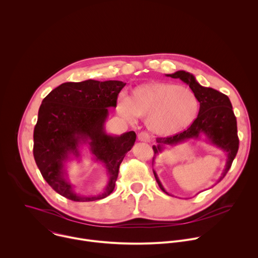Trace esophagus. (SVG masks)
Listing matches in <instances>:
<instances>
[{
  "label": "esophagus",
  "instance_id": "34e87169",
  "mask_svg": "<svg viewBox=\"0 0 258 258\" xmlns=\"http://www.w3.org/2000/svg\"><path fill=\"white\" fill-rule=\"evenodd\" d=\"M138 140L140 142H145V143H150L151 142V139H150V136L147 134V133H140L138 135Z\"/></svg>",
  "mask_w": 258,
  "mask_h": 258
}]
</instances>
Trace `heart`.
Here are the masks:
<instances>
[{
    "label": "heart",
    "instance_id": "obj_1",
    "mask_svg": "<svg viewBox=\"0 0 258 258\" xmlns=\"http://www.w3.org/2000/svg\"><path fill=\"white\" fill-rule=\"evenodd\" d=\"M198 107L193 92L162 82L139 86L132 97L121 93L117 100L121 116L130 121L145 117L148 128L160 136L172 135L189 126L197 115Z\"/></svg>",
    "mask_w": 258,
    "mask_h": 258
}]
</instances>
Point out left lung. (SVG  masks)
I'll list each match as a JSON object with an SVG mask.
<instances>
[{
    "label": "left lung",
    "instance_id": "1",
    "mask_svg": "<svg viewBox=\"0 0 258 258\" xmlns=\"http://www.w3.org/2000/svg\"><path fill=\"white\" fill-rule=\"evenodd\" d=\"M165 76L172 79H179L181 82L187 84L200 103V108L197 118L186 131L172 137L156 139L157 145L153 146L154 157L152 160V165L155 164L158 154L162 153L168 146L173 147L192 139L201 140L203 137L205 142L217 147L227 155L225 169L222 172V175L219 176L217 180L218 182L225 177L229 171L239 149L237 120L231 101L225 94L212 88L201 86L192 73L185 70H178L171 73V75ZM153 173L160 189L167 195L172 196L164 189L157 172L154 169Z\"/></svg>",
    "mask_w": 258,
    "mask_h": 258
}]
</instances>
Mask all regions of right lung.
<instances>
[{
    "instance_id": "1",
    "label": "right lung",
    "mask_w": 258,
    "mask_h": 258,
    "mask_svg": "<svg viewBox=\"0 0 258 258\" xmlns=\"http://www.w3.org/2000/svg\"><path fill=\"white\" fill-rule=\"evenodd\" d=\"M124 86L119 81L64 83L43 100L33 131V156L43 177L63 197L88 202L103 199L114 190L119 165L137 137L133 131L116 136L105 128L108 108L116 107ZM85 146L108 176L104 191L97 196L78 195L67 173V162H79Z\"/></svg>"
}]
</instances>
